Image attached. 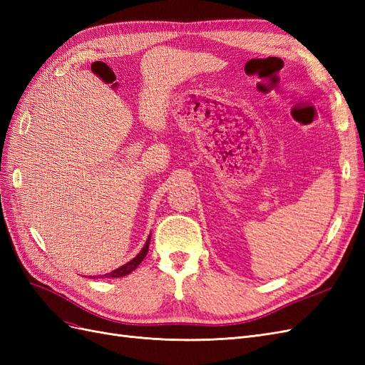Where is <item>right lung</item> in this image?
I'll list each match as a JSON object with an SVG mask.
<instances>
[{
    "label": "right lung",
    "instance_id": "add662e5",
    "mask_svg": "<svg viewBox=\"0 0 365 365\" xmlns=\"http://www.w3.org/2000/svg\"><path fill=\"white\" fill-rule=\"evenodd\" d=\"M149 242H150V235H149V237H148V240H146L145 247L141 248V251L137 254V256H135L134 259L129 260L128 263H125L123 267H120V268H117V269H114V271H111V272L101 275V279H108V277L117 279V277H125V275L130 274V272L134 271V269L138 267V264L143 262V259L146 257V254H148V251H149ZM93 277H94V275H93ZM94 279H96V277H94Z\"/></svg>",
    "mask_w": 365,
    "mask_h": 365
}]
</instances>
